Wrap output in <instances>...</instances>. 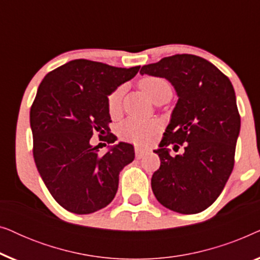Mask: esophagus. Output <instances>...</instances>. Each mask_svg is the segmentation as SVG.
Masks as SVG:
<instances>
[{
	"instance_id": "34e87169",
	"label": "esophagus",
	"mask_w": 260,
	"mask_h": 260,
	"mask_svg": "<svg viewBox=\"0 0 260 260\" xmlns=\"http://www.w3.org/2000/svg\"><path fill=\"white\" fill-rule=\"evenodd\" d=\"M149 149L147 148H141V147H136L135 148V154H136V158H142L145 154H148Z\"/></svg>"
}]
</instances>
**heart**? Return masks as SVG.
<instances>
[{
    "instance_id": "heart-1",
    "label": "heart",
    "mask_w": 260,
    "mask_h": 260,
    "mask_svg": "<svg viewBox=\"0 0 260 260\" xmlns=\"http://www.w3.org/2000/svg\"><path fill=\"white\" fill-rule=\"evenodd\" d=\"M140 87L147 94V97L152 102L158 95L172 93V86L166 79L159 77H145L140 81ZM122 88H117L108 97V109L111 115L119 111L120 99H122ZM157 124L148 120H141L136 118H129L119 124L118 135L124 141L133 142L136 144H145L151 141Z\"/></svg>"
}]
</instances>
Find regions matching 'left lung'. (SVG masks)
I'll list each match as a JSON object with an SVG mask.
<instances>
[{
    "instance_id": "1",
    "label": "left lung",
    "mask_w": 260,
    "mask_h": 260,
    "mask_svg": "<svg viewBox=\"0 0 260 260\" xmlns=\"http://www.w3.org/2000/svg\"><path fill=\"white\" fill-rule=\"evenodd\" d=\"M165 78L173 85L177 103L154 152L161 159L151 177L159 204L181 214L208 208L233 170L240 116L233 85L221 71L200 56L176 54L142 66L141 72ZM184 150L170 155L169 145Z\"/></svg>"
}]
</instances>
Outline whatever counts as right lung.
<instances>
[{
  "instance_id": "add662e5",
  "label": "right lung",
  "mask_w": 260,
  "mask_h": 260,
  "mask_svg": "<svg viewBox=\"0 0 260 260\" xmlns=\"http://www.w3.org/2000/svg\"><path fill=\"white\" fill-rule=\"evenodd\" d=\"M138 71L77 59L41 81L30 109L34 161L49 193L67 211L90 214L106 207L118 189L119 173L134 161V145L119 142L101 155L91 137L110 131L108 97ZM116 140L110 134L108 143Z\"/></svg>"
}]
</instances>
